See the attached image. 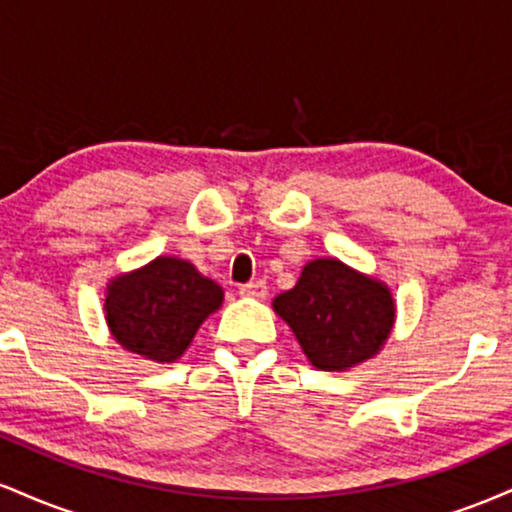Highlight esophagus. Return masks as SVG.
<instances>
[{
    "instance_id": "1",
    "label": "esophagus",
    "mask_w": 512,
    "mask_h": 512,
    "mask_svg": "<svg viewBox=\"0 0 512 512\" xmlns=\"http://www.w3.org/2000/svg\"><path fill=\"white\" fill-rule=\"evenodd\" d=\"M240 296L264 298V296H267V284H264L262 279H257V281H248V284L240 286Z\"/></svg>"
}]
</instances>
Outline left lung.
<instances>
[{"label":"left lung","instance_id":"left-lung-1","mask_svg":"<svg viewBox=\"0 0 512 512\" xmlns=\"http://www.w3.org/2000/svg\"><path fill=\"white\" fill-rule=\"evenodd\" d=\"M274 310L320 370H344L378 354L395 322L390 291L339 260L305 264L298 284L274 298Z\"/></svg>","mask_w":512,"mask_h":512}]
</instances>
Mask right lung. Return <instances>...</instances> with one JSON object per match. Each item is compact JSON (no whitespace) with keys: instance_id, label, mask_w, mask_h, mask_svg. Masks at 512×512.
Returning <instances> with one entry per match:
<instances>
[{"instance_id":"obj_1","label":"right lung","mask_w":512,"mask_h":512,"mask_svg":"<svg viewBox=\"0 0 512 512\" xmlns=\"http://www.w3.org/2000/svg\"><path fill=\"white\" fill-rule=\"evenodd\" d=\"M221 301V286L190 262L158 257L108 286L105 317L125 349L173 363Z\"/></svg>"}]
</instances>
